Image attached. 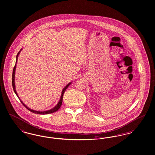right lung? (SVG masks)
Here are the masks:
<instances>
[{
  "mask_svg": "<svg viewBox=\"0 0 155 155\" xmlns=\"http://www.w3.org/2000/svg\"><path fill=\"white\" fill-rule=\"evenodd\" d=\"M21 50H22V48L21 49L20 51L18 52V53L17 55V57H16V62H15V66H14V67L13 71V75H12V85H13V88L14 91V93H15V94L17 95V96L18 97V98L19 99H20V97H18V95L17 94V93L16 90H15V81H15V69H16V64H17V60H18V55H19L20 53ZM71 83H72V82L69 83L65 87L63 88V90H62V92H61V95L60 100L58 101V104H57L54 107V108H53L52 109H50V110H45V111H37V110H33V109H30V108H28V107H27V106L24 104V102L21 100L20 99V100L22 104V105H23L25 107H26L27 109H28L29 111H31V112H33L34 114H51V113H54L55 112L57 111V110L60 109V108L61 106V105H62V103L63 95L64 94V93H65V90H67V88L68 87V86H70V84H71Z\"/></svg>",
  "mask_w": 155,
  "mask_h": 155,
  "instance_id": "1",
  "label": "right lung"
}]
</instances>
